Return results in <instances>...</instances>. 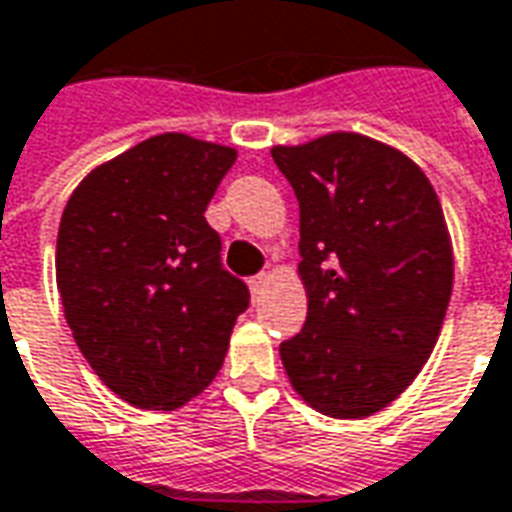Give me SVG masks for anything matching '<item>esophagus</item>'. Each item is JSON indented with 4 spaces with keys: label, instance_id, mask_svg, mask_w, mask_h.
I'll use <instances>...</instances> for the list:
<instances>
[{
    "label": "esophagus",
    "instance_id": "34e87169",
    "mask_svg": "<svg viewBox=\"0 0 512 512\" xmlns=\"http://www.w3.org/2000/svg\"><path fill=\"white\" fill-rule=\"evenodd\" d=\"M249 288H252V296L257 299V296L268 288V274H257V277L249 279Z\"/></svg>",
    "mask_w": 512,
    "mask_h": 512
}]
</instances>
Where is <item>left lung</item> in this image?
<instances>
[{
  "label": "left lung",
  "instance_id": "obj_1",
  "mask_svg": "<svg viewBox=\"0 0 512 512\" xmlns=\"http://www.w3.org/2000/svg\"><path fill=\"white\" fill-rule=\"evenodd\" d=\"M271 156L299 200L307 321L279 345L293 389L337 419L376 414L439 340L452 244L425 172L370 136L326 134Z\"/></svg>",
  "mask_w": 512,
  "mask_h": 512
}]
</instances>
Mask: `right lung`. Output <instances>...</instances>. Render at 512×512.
Returning <instances> with one entry per match:
<instances>
[{
	"label": "right lung",
	"mask_w": 512,
	"mask_h": 512,
	"mask_svg": "<svg viewBox=\"0 0 512 512\" xmlns=\"http://www.w3.org/2000/svg\"><path fill=\"white\" fill-rule=\"evenodd\" d=\"M233 147L158 134L95 167L62 211L57 288L73 340L131 406L172 411L222 370L249 288L205 222Z\"/></svg>",
	"instance_id": "add662e5"
}]
</instances>
